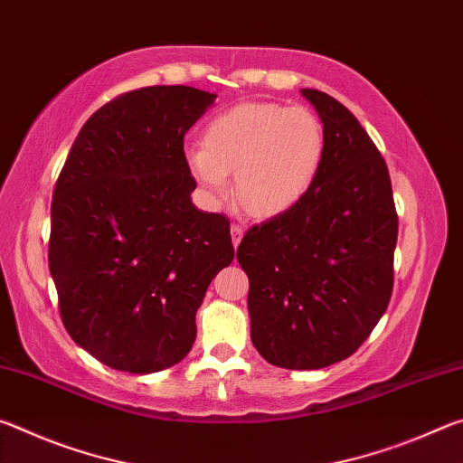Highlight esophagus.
I'll return each mask as SVG.
<instances>
[{"instance_id": "1", "label": "esophagus", "mask_w": 463, "mask_h": 463, "mask_svg": "<svg viewBox=\"0 0 463 463\" xmlns=\"http://www.w3.org/2000/svg\"><path fill=\"white\" fill-rule=\"evenodd\" d=\"M242 234H245V231L241 229V226H231V239H232V245H234V249L239 247V242H241V239H242Z\"/></svg>"}]
</instances>
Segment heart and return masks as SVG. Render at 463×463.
I'll return each instance as SVG.
<instances>
[{"label":"heart","instance_id":"1","mask_svg":"<svg viewBox=\"0 0 463 463\" xmlns=\"http://www.w3.org/2000/svg\"><path fill=\"white\" fill-rule=\"evenodd\" d=\"M325 127L307 108L249 101L214 116L203 146L187 151V167L208 202L218 203L234 174V195L255 218L294 210L325 165Z\"/></svg>","mask_w":463,"mask_h":463}]
</instances>
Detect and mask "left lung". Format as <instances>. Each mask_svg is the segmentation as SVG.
Listing matches in <instances>:
<instances>
[{
  "mask_svg": "<svg viewBox=\"0 0 463 463\" xmlns=\"http://www.w3.org/2000/svg\"><path fill=\"white\" fill-rule=\"evenodd\" d=\"M302 96L325 127L323 171L294 210L242 237L237 260L255 349L271 365L320 370L355 354L386 312L398 216L386 161L355 116L325 91Z\"/></svg>",
  "mask_w": 463,
  "mask_h": 463,
  "instance_id": "left-lung-1",
  "label": "left lung"
}]
</instances>
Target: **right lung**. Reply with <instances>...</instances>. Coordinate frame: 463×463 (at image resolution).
Returning a JSON list of instances; mask_svg holds the SVG:
<instances>
[{
    "label": "right lung",
    "mask_w": 463,
    "mask_h": 463,
    "mask_svg": "<svg viewBox=\"0 0 463 463\" xmlns=\"http://www.w3.org/2000/svg\"><path fill=\"white\" fill-rule=\"evenodd\" d=\"M216 93L155 85L101 106L51 206L49 268L71 339L118 372L175 365L210 281L234 260L229 221L192 203L184 137Z\"/></svg>",
    "instance_id": "obj_1"
}]
</instances>
